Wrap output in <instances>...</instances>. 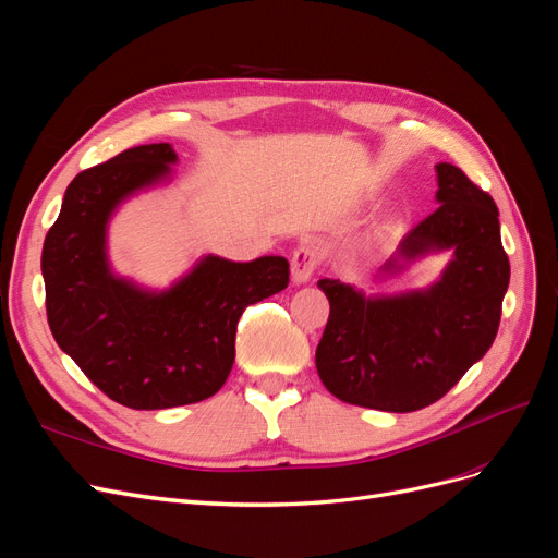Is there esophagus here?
<instances>
[{
    "label": "esophagus",
    "mask_w": 558,
    "mask_h": 558,
    "mask_svg": "<svg viewBox=\"0 0 558 558\" xmlns=\"http://www.w3.org/2000/svg\"><path fill=\"white\" fill-rule=\"evenodd\" d=\"M318 265H320V251H318L314 244L305 242V244H300V246L293 251V256H291V272H293V279H295L298 283H305V281L316 272Z\"/></svg>",
    "instance_id": "obj_1"
}]
</instances>
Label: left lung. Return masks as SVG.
<instances>
[{
	"label": "left lung",
	"instance_id": "1",
	"mask_svg": "<svg viewBox=\"0 0 558 558\" xmlns=\"http://www.w3.org/2000/svg\"><path fill=\"white\" fill-rule=\"evenodd\" d=\"M437 183L440 207L400 244L402 258L453 248L430 291L363 298L337 279L318 281L330 316L316 347V369L328 391L349 404L381 412L428 408L496 340L510 283L498 207L456 165H437Z\"/></svg>",
	"mask_w": 558,
	"mask_h": 558
}]
</instances>
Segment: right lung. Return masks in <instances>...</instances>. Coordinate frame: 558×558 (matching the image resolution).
<instances>
[{"instance_id":"1","label":"right lung","mask_w":558,"mask_h":558,"mask_svg":"<svg viewBox=\"0 0 558 558\" xmlns=\"http://www.w3.org/2000/svg\"><path fill=\"white\" fill-rule=\"evenodd\" d=\"M174 160L170 144H144L76 174L41 251L46 316L58 347L99 391L132 410L211 398L232 369L244 310L289 286L281 256H207L160 295L111 277L105 230L113 207L165 177Z\"/></svg>"}]
</instances>
